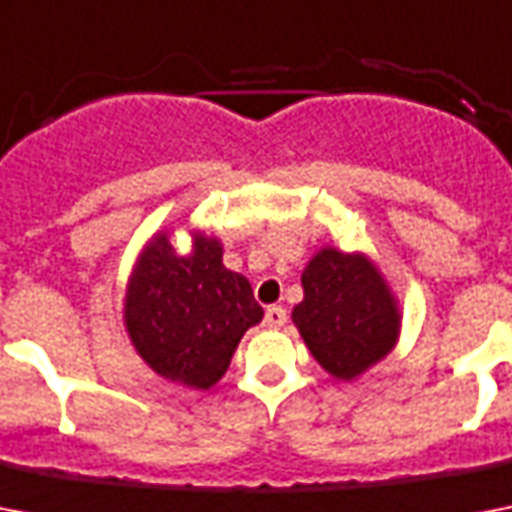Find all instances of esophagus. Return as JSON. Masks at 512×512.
Returning <instances> with one entry per match:
<instances>
[{"mask_svg": "<svg viewBox=\"0 0 512 512\" xmlns=\"http://www.w3.org/2000/svg\"><path fill=\"white\" fill-rule=\"evenodd\" d=\"M284 324H287V311H284L281 305H271V308L265 311V327L281 329Z\"/></svg>", "mask_w": 512, "mask_h": 512, "instance_id": "obj_1", "label": "esophagus"}]
</instances>
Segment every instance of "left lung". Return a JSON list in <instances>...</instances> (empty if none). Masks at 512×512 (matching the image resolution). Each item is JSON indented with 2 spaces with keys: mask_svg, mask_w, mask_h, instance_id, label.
Here are the masks:
<instances>
[{
  "mask_svg": "<svg viewBox=\"0 0 512 512\" xmlns=\"http://www.w3.org/2000/svg\"><path fill=\"white\" fill-rule=\"evenodd\" d=\"M303 303L292 321L313 358L337 380H353L396 345V300L364 255L321 249L303 271Z\"/></svg>",
  "mask_w": 512,
  "mask_h": 512,
  "instance_id": "8db88e82",
  "label": "left lung"
}]
</instances>
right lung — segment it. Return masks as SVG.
Instances as JSON below:
<instances>
[{"label":"right lung","mask_w":512,"mask_h":512,"mask_svg":"<svg viewBox=\"0 0 512 512\" xmlns=\"http://www.w3.org/2000/svg\"><path fill=\"white\" fill-rule=\"evenodd\" d=\"M263 319L249 281L223 265L217 239L196 233L180 255L159 233L148 241L127 287L124 324L156 374L207 390L225 374L239 340Z\"/></svg>","instance_id":"1"}]
</instances>
